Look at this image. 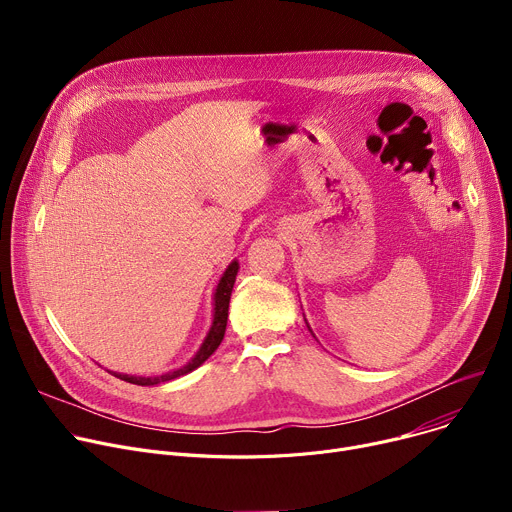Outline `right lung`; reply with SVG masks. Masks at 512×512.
<instances>
[{
    "label": "right lung",
    "instance_id": "obj_1",
    "mask_svg": "<svg viewBox=\"0 0 512 512\" xmlns=\"http://www.w3.org/2000/svg\"><path fill=\"white\" fill-rule=\"evenodd\" d=\"M237 271H239V263L233 261L227 271L223 273L221 281H218L216 285V291H214V320H212V326L208 330V336L204 338L200 350L196 352V356L184 364L182 369L178 371H172L168 375H162V377H129V375H121V373H113L117 379L121 381H127L131 385H141V387H148V385H160V383H166V381H172V379H178L194 369H198L200 364L218 348V344L223 342L225 338V330H227V318H229V302H231V291H233V285H235V277H237Z\"/></svg>",
    "mask_w": 512,
    "mask_h": 512
}]
</instances>
